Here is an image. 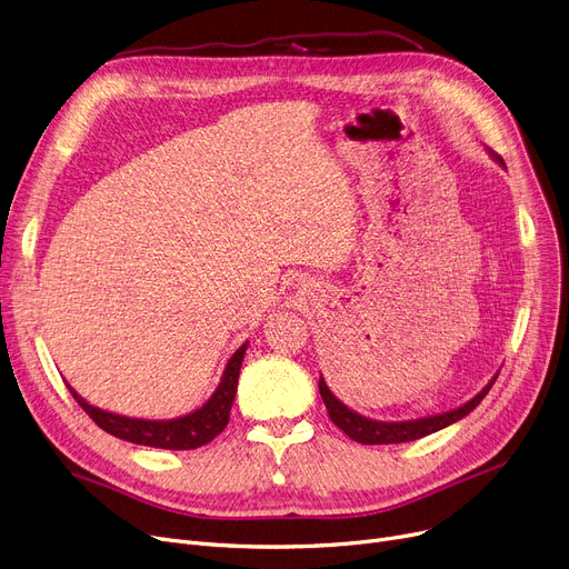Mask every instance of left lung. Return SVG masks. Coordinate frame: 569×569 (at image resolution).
<instances>
[{"instance_id":"obj_1","label":"left lung","mask_w":569,"mask_h":569,"mask_svg":"<svg viewBox=\"0 0 569 569\" xmlns=\"http://www.w3.org/2000/svg\"><path fill=\"white\" fill-rule=\"evenodd\" d=\"M489 154H491L493 161H498L505 168L502 159L498 154H493L491 149H489ZM496 378H498V373L470 401L461 403L459 408H452L447 412H438V415L417 417V420H403V422H380V420H371V417L355 412L341 399H337V395L330 390V385L325 382L322 373H320V380H318V390H320V397L325 401L327 412H330V420L348 438L362 442V445H395V442H410V440H417V438H425L429 433H436L445 427H450V425L463 420V417L468 412H472L477 406H480V401L489 395Z\"/></svg>"}]
</instances>
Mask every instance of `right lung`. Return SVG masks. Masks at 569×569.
Masks as SVG:
<instances>
[{"label": "right lung", "instance_id": "obj_1", "mask_svg": "<svg viewBox=\"0 0 569 569\" xmlns=\"http://www.w3.org/2000/svg\"><path fill=\"white\" fill-rule=\"evenodd\" d=\"M247 346L249 341L232 352L212 397H209L200 408L187 415L172 417V420H142V417H129V415L103 410L99 406L84 401L69 382L67 385L73 399L80 403V408L110 436L136 442V445L159 447V450H196V447H202L209 440H214V436H219L228 425L230 408L237 392V378L244 362Z\"/></svg>", "mask_w": 569, "mask_h": 569}]
</instances>
